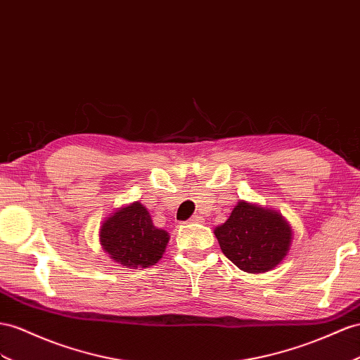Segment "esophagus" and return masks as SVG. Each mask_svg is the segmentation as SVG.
<instances>
[{"label":"esophagus","instance_id":"34e87169","mask_svg":"<svg viewBox=\"0 0 360 360\" xmlns=\"http://www.w3.org/2000/svg\"><path fill=\"white\" fill-rule=\"evenodd\" d=\"M190 222H191V224H202V222H204V217L195 214V216H193V217L190 219Z\"/></svg>","mask_w":360,"mask_h":360}]
</instances>
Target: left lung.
Wrapping results in <instances>:
<instances>
[{
	"label": "left lung",
	"instance_id": "8db88e82",
	"mask_svg": "<svg viewBox=\"0 0 360 360\" xmlns=\"http://www.w3.org/2000/svg\"><path fill=\"white\" fill-rule=\"evenodd\" d=\"M220 250L238 269L263 274L289 254L293 231L276 210L238 200L226 222L214 228Z\"/></svg>",
	"mask_w": 360,
	"mask_h": 360
}]
</instances>
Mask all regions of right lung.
Listing matches in <instances>:
<instances>
[{
	"mask_svg": "<svg viewBox=\"0 0 360 360\" xmlns=\"http://www.w3.org/2000/svg\"><path fill=\"white\" fill-rule=\"evenodd\" d=\"M100 245L115 263L129 269L149 268L162 259L170 240L156 228L141 202L118 208L100 225Z\"/></svg>",
	"mask_w": 360,
	"mask_h": 360,
	"instance_id": "right-lung-1",
	"label": "right lung"
}]
</instances>
